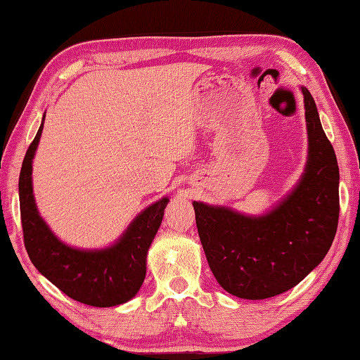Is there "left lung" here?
Returning a JSON list of instances; mask_svg holds the SVG:
<instances>
[{"instance_id":"left-lung-1","label":"left lung","mask_w":360,"mask_h":360,"mask_svg":"<svg viewBox=\"0 0 360 360\" xmlns=\"http://www.w3.org/2000/svg\"><path fill=\"white\" fill-rule=\"evenodd\" d=\"M308 159L298 184L264 214L193 201L196 228L214 278L244 300L298 285L331 248L339 219V167L318 108L302 86Z\"/></svg>"}]
</instances>
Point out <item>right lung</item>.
<instances>
[{
  "label": "right lung",
  "mask_w": 360,
  "mask_h": 360,
  "mask_svg": "<svg viewBox=\"0 0 360 360\" xmlns=\"http://www.w3.org/2000/svg\"><path fill=\"white\" fill-rule=\"evenodd\" d=\"M42 117L19 175L24 244L39 272L67 297L90 307L108 308L129 302L146 278L147 252L160 228L169 196L142 210L111 245L78 249L53 234L39 213L32 191V160L44 129Z\"/></svg>",
  "instance_id": "right-lung-1"
}]
</instances>
